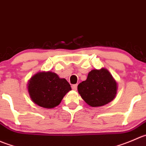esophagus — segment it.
<instances>
[{"mask_svg": "<svg viewBox=\"0 0 146 146\" xmlns=\"http://www.w3.org/2000/svg\"><path fill=\"white\" fill-rule=\"evenodd\" d=\"M72 88L73 90L76 91V89H77V84H73L72 86Z\"/></svg>", "mask_w": 146, "mask_h": 146, "instance_id": "esophagus-1", "label": "esophagus"}]
</instances>
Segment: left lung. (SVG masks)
Returning a JSON list of instances; mask_svg holds the SVG:
<instances>
[{
  "label": "left lung",
  "mask_w": 146,
  "mask_h": 146,
  "mask_svg": "<svg viewBox=\"0 0 146 146\" xmlns=\"http://www.w3.org/2000/svg\"><path fill=\"white\" fill-rule=\"evenodd\" d=\"M117 88L116 80L105 68L89 72L86 80L77 86L82 99L92 107L104 106L113 100Z\"/></svg>",
  "instance_id": "obj_1"
}]
</instances>
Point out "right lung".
Returning <instances> with one entry per match:
<instances>
[{
    "mask_svg": "<svg viewBox=\"0 0 146 146\" xmlns=\"http://www.w3.org/2000/svg\"><path fill=\"white\" fill-rule=\"evenodd\" d=\"M31 100L45 109L58 106L67 92L72 90L65 79L52 72H41L32 76L27 84Z\"/></svg>",
    "mask_w": 146,
    "mask_h": 146,
    "instance_id": "obj_1",
    "label": "right lung"
}]
</instances>
